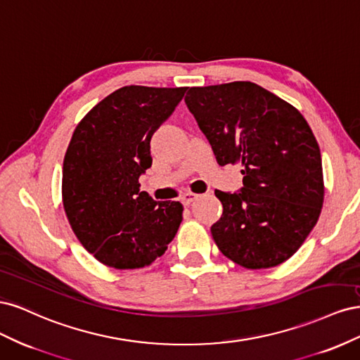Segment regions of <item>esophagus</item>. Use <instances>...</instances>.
I'll return each instance as SVG.
<instances>
[{
    "label": "esophagus",
    "instance_id": "34e87169",
    "mask_svg": "<svg viewBox=\"0 0 360 360\" xmlns=\"http://www.w3.org/2000/svg\"><path fill=\"white\" fill-rule=\"evenodd\" d=\"M200 197V195H197V193H192V192H186V193H183L181 195V202L184 204V205H189L192 201H195Z\"/></svg>",
    "mask_w": 360,
    "mask_h": 360
}]
</instances>
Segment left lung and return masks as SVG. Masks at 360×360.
Listing matches in <instances>:
<instances>
[{
  "label": "left lung",
  "instance_id": "left-lung-1",
  "mask_svg": "<svg viewBox=\"0 0 360 360\" xmlns=\"http://www.w3.org/2000/svg\"><path fill=\"white\" fill-rule=\"evenodd\" d=\"M184 102L221 167L242 163L243 188L214 191L224 212L210 231L246 269L284 263L319 221L321 155L303 115L249 81L192 86Z\"/></svg>",
  "mask_w": 360,
  "mask_h": 360
}]
</instances>
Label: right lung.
<instances>
[{
  "label": "right lung",
  "instance_id": "obj_1",
  "mask_svg": "<svg viewBox=\"0 0 360 360\" xmlns=\"http://www.w3.org/2000/svg\"><path fill=\"white\" fill-rule=\"evenodd\" d=\"M186 93L127 85L76 126L63 162V205L82 246L105 266L139 269L168 249L183 219L179 201L139 189L151 167L150 141Z\"/></svg>",
  "mask_w": 360,
  "mask_h": 360
}]
</instances>
